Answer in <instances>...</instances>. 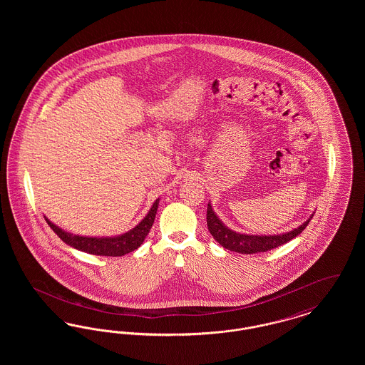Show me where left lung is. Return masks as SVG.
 <instances>
[{"mask_svg":"<svg viewBox=\"0 0 365 365\" xmlns=\"http://www.w3.org/2000/svg\"><path fill=\"white\" fill-rule=\"evenodd\" d=\"M314 212L309 216L307 222H304L301 226L297 227L294 230L283 234H275V235H252V234H241L237 232L228 227L217 217L216 212L212 208L210 202L208 204L207 210V223H208L209 232L212 237L220 243L223 247H226L231 252L242 253V255H253V253H262L268 252L274 247H278L283 243L292 241L297 235H299L308 223L311 222Z\"/></svg>","mask_w":365,"mask_h":365,"instance_id":"8db88e82","label":"left lung"}]
</instances>
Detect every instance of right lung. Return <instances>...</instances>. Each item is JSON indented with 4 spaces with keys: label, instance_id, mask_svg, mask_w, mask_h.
<instances>
[{
    "label": "right lung",
    "instance_id": "right-lung-1",
    "mask_svg": "<svg viewBox=\"0 0 365 365\" xmlns=\"http://www.w3.org/2000/svg\"><path fill=\"white\" fill-rule=\"evenodd\" d=\"M158 201H160V198H157L150 210L148 212V215L133 230H130L124 234H120V235H115V237H83V235H76V234H71L68 231H64L63 228L56 226L46 216H45V220L51 226L53 231L60 237V240L63 242L70 245L72 247H75L78 250H82V252H86L88 255L118 257V256H124L130 252H134L143 243L146 235L149 234L150 228L155 223Z\"/></svg>",
    "mask_w": 365,
    "mask_h": 365
}]
</instances>
